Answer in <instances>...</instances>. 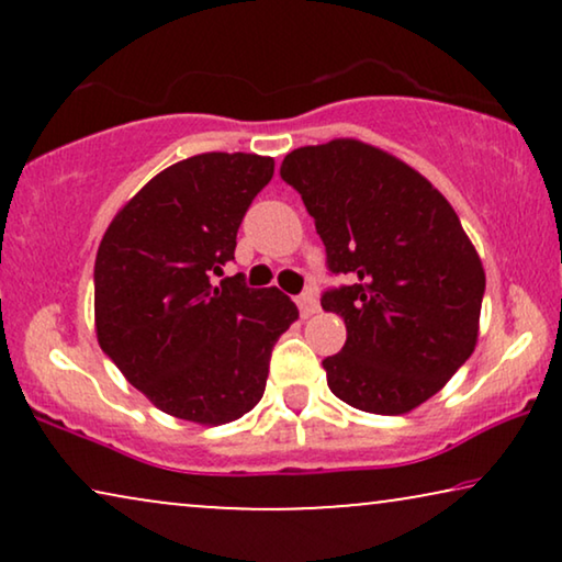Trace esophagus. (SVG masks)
<instances>
[{"mask_svg": "<svg viewBox=\"0 0 562 562\" xmlns=\"http://www.w3.org/2000/svg\"><path fill=\"white\" fill-rule=\"evenodd\" d=\"M296 304H299V312H302V317H312V314L319 310V302L317 296H314V291H304V294L296 299Z\"/></svg>", "mask_w": 562, "mask_h": 562, "instance_id": "obj_1", "label": "esophagus"}]
</instances>
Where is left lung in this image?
I'll return each mask as SVG.
<instances>
[{
    "mask_svg": "<svg viewBox=\"0 0 562 562\" xmlns=\"http://www.w3.org/2000/svg\"><path fill=\"white\" fill-rule=\"evenodd\" d=\"M281 179L302 194L325 243L327 271L348 283L322 294L348 340L322 360L337 398L404 414L471 358L486 273L458 214L425 176L360 140L291 150Z\"/></svg>",
    "mask_w": 562,
    "mask_h": 562,
    "instance_id": "1",
    "label": "left lung"
}]
</instances>
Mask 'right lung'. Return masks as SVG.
<instances>
[{"instance_id":"right-lung-1","label":"right lung","mask_w":562,"mask_h":562,"mask_svg":"<svg viewBox=\"0 0 562 562\" xmlns=\"http://www.w3.org/2000/svg\"><path fill=\"white\" fill-rule=\"evenodd\" d=\"M273 158L202 153L150 179L106 227L94 263L99 345L171 417L225 425L266 391L273 345L299 317L279 289H250L237 227Z\"/></svg>"}]
</instances>
